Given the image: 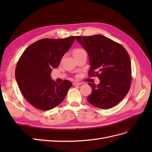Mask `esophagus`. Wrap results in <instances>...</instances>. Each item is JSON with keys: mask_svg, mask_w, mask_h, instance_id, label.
Masks as SVG:
<instances>
[{"mask_svg": "<svg viewBox=\"0 0 152 152\" xmlns=\"http://www.w3.org/2000/svg\"><path fill=\"white\" fill-rule=\"evenodd\" d=\"M80 84H82V83H80V82H74L73 83V85L74 86H79Z\"/></svg>", "mask_w": 152, "mask_h": 152, "instance_id": "esophagus-1", "label": "esophagus"}]
</instances>
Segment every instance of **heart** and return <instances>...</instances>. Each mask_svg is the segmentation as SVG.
Instances as JSON below:
<instances>
[{
  "instance_id": "1",
  "label": "heart",
  "mask_w": 152,
  "mask_h": 152,
  "mask_svg": "<svg viewBox=\"0 0 152 152\" xmlns=\"http://www.w3.org/2000/svg\"><path fill=\"white\" fill-rule=\"evenodd\" d=\"M82 53H86L85 50H84L83 49L79 48V49H76L74 50V51H73V56H75V55L80 54Z\"/></svg>"
}]
</instances>
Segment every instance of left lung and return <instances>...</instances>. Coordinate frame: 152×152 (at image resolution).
<instances>
[{"mask_svg": "<svg viewBox=\"0 0 152 152\" xmlns=\"http://www.w3.org/2000/svg\"><path fill=\"white\" fill-rule=\"evenodd\" d=\"M76 40L89 55V76L100 80L89 83L92 93L87 101L92 105L108 109L120 103L129 91L131 63L129 55L122 45L102 35L76 36Z\"/></svg>", "mask_w": 152, "mask_h": 152, "instance_id": "1", "label": "left lung"}]
</instances>
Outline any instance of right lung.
Returning a JSON list of instances; mask_svg holds the SVG:
<instances>
[{
	"instance_id": "1",
	"label": "right lung",
	"mask_w": 152,
	"mask_h": 152,
	"mask_svg": "<svg viewBox=\"0 0 152 152\" xmlns=\"http://www.w3.org/2000/svg\"><path fill=\"white\" fill-rule=\"evenodd\" d=\"M75 36L63 39H43L31 44L23 53L15 70V77L25 98L34 107L51 110L65 98L72 82L58 84L50 73L74 42Z\"/></svg>"
}]
</instances>
